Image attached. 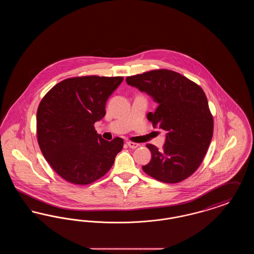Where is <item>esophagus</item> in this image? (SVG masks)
Returning <instances> with one entry per match:
<instances>
[{"label": "esophagus", "mask_w": 254, "mask_h": 254, "mask_svg": "<svg viewBox=\"0 0 254 254\" xmlns=\"http://www.w3.org/2000/svg\"><path fill=\"white\" fill-rule=\"evenodd\" d=\"M127 145H128L130 148H137V147H139V146H140L139 144L134 143V142H127Z\"/></svg>", "instance_id": "esophagus-1"}]
</instances>
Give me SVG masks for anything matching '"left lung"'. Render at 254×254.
I'll return each mask as SVG.
<instances>
[{
	"label": "left lung",
	"instance_id": "8db88e82",
	"mask_svg": "<svg viewBox=\"0 0 254 254\" xmlns=\"http://www.w3.org/2000/svg\"><path fill=\"white\" fill-rule=\"evenodd\" d=\"M127 83L153 97L159 106L147 119L168 132L162 150L146 145L151 160L143 170L163 183L184 181L202 164L213 135V116L204 90L180 73L165 68L128 76Z\"/></svg>",
	"mask_w": 254,
	"mask_h": 254
}]
</instances>
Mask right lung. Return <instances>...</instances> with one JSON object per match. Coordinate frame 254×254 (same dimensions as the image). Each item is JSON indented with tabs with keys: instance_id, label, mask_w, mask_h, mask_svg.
I'll return each mask as SVG.
<instances>
[{
	"instance_id": "right-lung-1",
	"label": "right lung",
	"mask_w": 254,
	"mask_h": 254,
	"mask_svg": "<svg viewBox=\"0 0 254 254\" xmlns=\"http://www.w3.org/2000/svg\"><path fill=\"white\" fill-rule=\"evenodd\" d=\"M124 78L97 75L67 78L44 96L37 110V140L52 169L64 180L85 186L111 169L124 145L104 140L94 124Z\"/></svg>"
}]
</instances>
